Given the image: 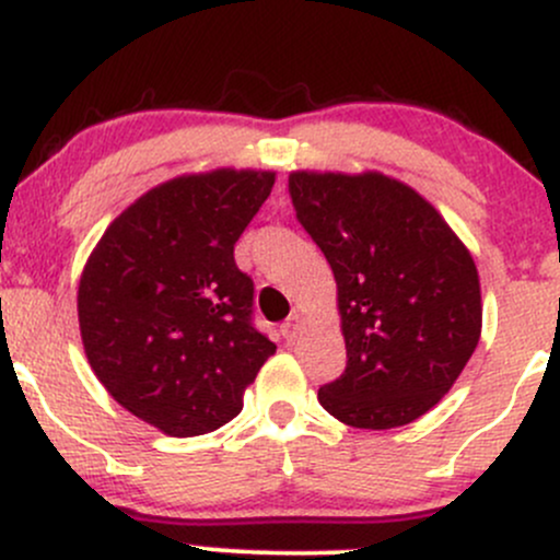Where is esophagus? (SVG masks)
I'll use <instances>...</instances> for the list:
<instances>
[{
  "label": "esophagus",
  "mask_w": 560,
  "mask_h": 560,
  "mask_svg": "<svg viewBox=\"0 0 560 560\" xmlns=\"http://www.w3.org/2000/svg\"><path fill=\"white\" fill-rule=\"evenodd\" d=\"M300 331H302V316L300 313H294V316L289 318L284 326H281V334H284L287 342H294V339L300 337Z\"/></svg>",
  "instance_id": "obj_1"
}]
</instances>
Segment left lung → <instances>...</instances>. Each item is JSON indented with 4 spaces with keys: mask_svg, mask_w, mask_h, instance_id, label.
Segmentation results:
<instances>
[{
    "mask_svg": "<svg viewBox=\"0 0 560 560\" xmlns=\"http://www.w3.org/2000/svg\"><path fill=\"white\" fill-rule=\"evenodd\" d=\"M289 197L329 260L347 347L318 402L347 427L395 429L434 408L481 334L479 273L419 191L369 171H294Z\"/></svg>",
    "mask_w": 560,
    "mask_h": 560,
    "instance_id": "obj_1",
    "label": "left lung"
}]
</instances>
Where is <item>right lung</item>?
<instances>
[{
    "mask_svg": "<svg viewBox=\"0 0 560 560\" xmlns=\"http://www.w3.org/2000/svg\"><path fill=\"white\" fill-rule=\"evenodd\" d=\"M276 173L218 168L155 186L83 266L79 326L96 378L171 436L229 423L276 345L253 324L255 284L234 244Z\"/></svg>",
    "mask_w": 560,
    "mask_h": 560,
    "instance_id": "add662e5",
    "label": "right lung"
}]
</instances>
